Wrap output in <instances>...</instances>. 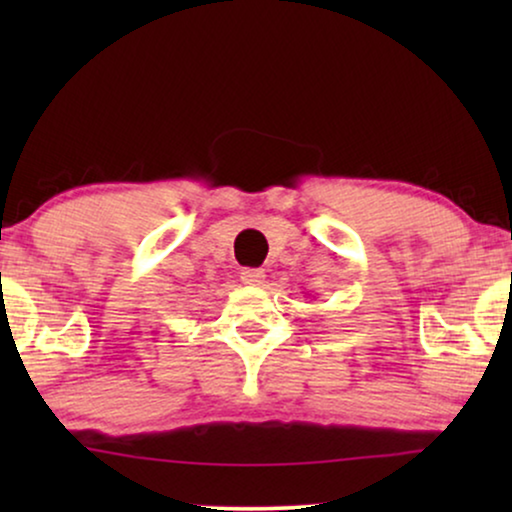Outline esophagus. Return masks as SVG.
Returning <instances> with one entry per match:
<instances>
[{"label":"esophagus","instance_id":"obj_1","mask_svg":"<svg viewBox=\"0 0 512 512\" xmlns=\"http://www.w3.org/2000/svg\"><path fill=\"white\" fill-rule=\"evenodd\" d=\"M242 282L249 286H258L265 282V270L263 268H247L242 270Z\"/></svg>","mask_w":512,"mask_h":512}]
</instances>
